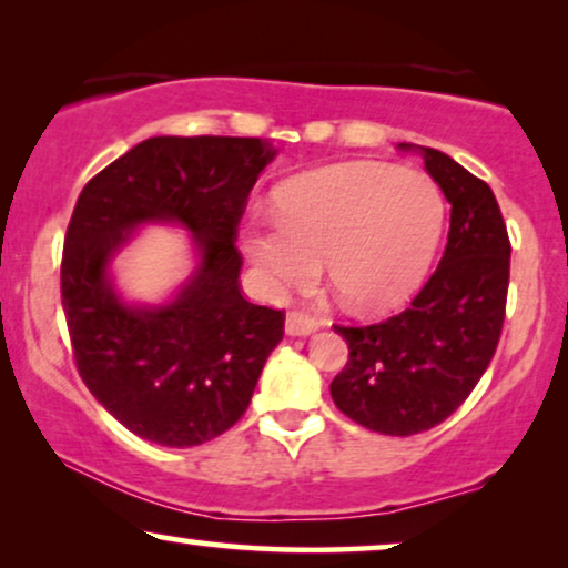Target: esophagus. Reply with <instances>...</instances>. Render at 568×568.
Returning a JSON list of instances; mask_svg holds the SVG:
<instances>
[{
    "label": "esophagus",
    "instance_id": "34e87169",
    "mask_svg": "<svg viewBox=\"0 0 568 568\" xmlns=\"http://www.w3.org/2000/svg\"><path fill=\"white\" fill-rule=\"evenodd\" d=\"M286 336H310L317 331V321L305 313H290L284 321Z\"/></svg>",
    "mask_w": 568,
    "mask_h": 568
}]
</instances>
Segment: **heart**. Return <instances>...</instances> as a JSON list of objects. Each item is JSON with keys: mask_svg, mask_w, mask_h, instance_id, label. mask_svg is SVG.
<instances>
[{"mask_svg": "<svg viewBox=\"0 0 568 568\" xmlns=\"http://www.w3.org/2000/svg\"><path fill=\"white\" fill-rule=\"evenodd\" d=\"M276 220L240 230L245 258L268 297L315 278L325 263L331 290L354 313H383L406 302L437 255L445 201L414 170L346 162L284 183Z\"/></svg>", "mask_w": 568, "mask_h": 568, "instance_id": "b5f03b06", "label": "heart"}]
</instances>
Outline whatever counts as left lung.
<instances>
[{"label": "left lung", "mask_w": 568, "mask_h": 568, "mask_svg": "<svg viewBox=\"0 0 568 568\" xmlns=\"http://www.w3.org/2000/svg\"><path fill=\"white\" fill-rule=\"evenodd\" d=\"M426 173L449 201L447 247L403 313L346 328L348 362L331 383L341 414L364 429L410 437L455 414L499 344L509 290V237L494 191L449 154L418 144Z\"/></svg>", "instance_id": "1"}]
</instances>
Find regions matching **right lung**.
<instances>
[{"label": "right lung", "mask_w": 568, "mask_h": 568, "mask_svg": "<svg viewBox=\"0 0 568 568\" xmlns=\"http://www.w3.org/2000/svg\"><path fill=\"white\" fill-rule=\"evenodd\" d=\"M278 154L268 139L152 136L77 199L61 305L77 369L113 418L162 447H196L237 424L284 336L282 310L240 292L235 240L247 193ZM144 223L192 232L197 268L158 306L126 303L110 263Z\"/></svg>", "instance_id": "obj_1"}]
</instances>
